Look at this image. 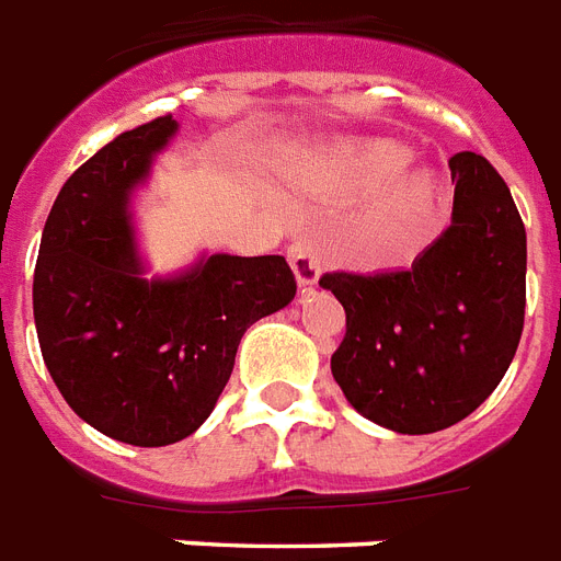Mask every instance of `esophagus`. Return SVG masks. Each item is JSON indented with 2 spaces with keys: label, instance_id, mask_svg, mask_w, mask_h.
<instances>
[{
  "label": "esophagus",
  "instance_id": "34e87169",
  "mask_svg": "<svg viewBox=\"0 0 561 561\" xmlns=\"http://www.w3.org/2000/svg\"><path fill=\"white\" fill-rule=\"evenodd\" d=\"M286 257H289V266H293L295 277H298V284H301L304 289L316 286L318 275H321V257H318L316 240H309V237H298V240L289 245Z\"/></svg>",
  "mask_w": 561,
  "mask_h": 561
}]
</instances>
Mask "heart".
I'll list each match as a JSON object with an SVG mask.
<instances>
[{
  "instance_id": "b5f03b06",
  "label": "heart",
  "mask_w": 561,
  "mask_h": 561,
  "mask_svg": "<svg viewBox=\"0 0 561 561\" xmlns=\"http://www.w3.org/2000/svg\"><path fill=\"white\" fill-rule=\"evenodd\" d=\"M408 150L388 138H353L309 161L304 179L330 196L367 199L347 222V245L362 260L391 257L423 226L437 196L428 168H405Z\"/></svg>"
}]
</instances>
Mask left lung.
<instances>
[{
  "instance_id": "8db88e82",
  "label": "left lung",
  "mask_w": 561,
  "mask_h": 561,
  "mask_svg": "<svg viewBox=\"0 0 561 561\" xmlns=\"http://www.w3.org/2000/svg\"><path fill=\"white\" fill-rule=\"evenodd\" d=\"M451 226L408 268L327 272L347 316L330 358L347 402L370 423L432 434L490 397L518 351L527 231L507 182L478 153L449 159Z\"/></svg>"
}]
</instances>
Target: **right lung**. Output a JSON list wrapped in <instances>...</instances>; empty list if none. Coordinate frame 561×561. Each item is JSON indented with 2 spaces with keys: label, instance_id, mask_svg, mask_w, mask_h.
Here are the masks:
<instances>
[{
  "label": "right lung",
  "instance_id": "right-lung-1",
  "mask_svg": "<svg viewBox=\"0 0 561 561\" xmlns=\"http://www.w3.org/2000/svg\"><path fill=\"white\" fill-rule=\"evenodd\" d=\"M176 129L161 115L80 164L54 199L34 268V324L54 385L80 420L129 446L194 434L245 330L298 289L280 254H210L176 277H141L129 194Z\"/></svg>",
  "mask_w": 561,
  "mask_h": 561
}]
</instances>
